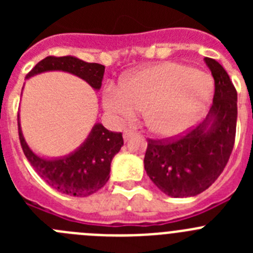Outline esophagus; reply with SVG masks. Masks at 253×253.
Returning <instances> with one entry per match:
<instances>
[{
    "label": "esophagus",
    "mask_w": 253,
    "mask_h": 253,
    "mask_svg": "<svg viewBox=\"0 0 253 253\" xmlns=\"http://www.w3.org/2000/svg\"><path fill=\"white\" fill-rule=\"evenodd\" d=\"M133 134H134L133 129H125L124 133H123V137H124L125 140H128L129 138H130L131 135H133Z\"/></svg>",
    "instance_id": "esophagus-1"
}]
</instances>
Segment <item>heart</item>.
I'll return each instance as SVG.
<instances>
[{
  "label": "heart",
  "instance_id": "obj_1",
  "mask_svg": "<svg viewBox=\"0 0 253 253\" xmlns=\"http://www.w3.org/2000/svg\"><path fill=\"white\" fill-rule=\"evenodd\" d=\"M214 81L207 72L177 62L143 67L123 80L107 84L102 106L114 122H133L144 110L151 133L163 138L189 130L207 113L213 99Z\"/></svg>",
  "mask_w": 253,
  "mask_h": 253
}]
</instances>
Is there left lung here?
Segmentation results:
<instances>
[{"mask_svg": "<svg viewBox=\"0 0 253 253\" xmlns=\"http://www.w3.org/2000/svg\"><path fill=\"white\" fill-rule=\"evenodd\" d=\"M204 62L215 84L207 118L177 140L149 139L144 156L147 175L171 198H190L205 191L223 172L234 146L237 91L215 59L204 58Z\"/></svg>", "mask_w": 253, "mask_h": 253, "instance_id": "obj_1", "label": "left lung"}]
</instances>
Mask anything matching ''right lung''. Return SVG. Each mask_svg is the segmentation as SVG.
Instances as JSON below:
<instances>
[{
    "mask_svg": "<svg viewBox=\"0 0 253 253\" xmlns=\"http://www.w3.org/2000/svg\"><path fill=\"white\" fill-rule=\"evenodd\" d=\"M51 71L77 76L93 90L99 91L105 67L99 63H87L73 55L46 57L26 75V80ZM17 124L22 151L38 175L59 193L78 198L92 195L106 184L110 178L111 161L124 144L122 133L107 130L101 123H96L78 148L62 157L49 158L39 156L29 147L21 130L20 115H17Z\"/></svg>",
    "mask_w": 253,
    "mask_h": 253,
    "instance_id": "right-lung-1",
    "label": "right lung"
}]
</instances>
